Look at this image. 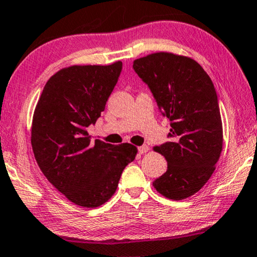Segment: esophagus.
<instances>
[{"instance_id":"obj_1","label":"esophagus","mask_w":257,"mask_h":257,"mask_svg":"<svg viewBox=\"0 0 257 257\" xmlns=\"http://www.w3.org/2000/svg\"><path fill=\"white\" fill-rule=\"evenodd\" d=\"M138 151L140 154H145V153H147L149 151V147L148 146H141V147L138 148Z\"/></svg>"}]
</instances>
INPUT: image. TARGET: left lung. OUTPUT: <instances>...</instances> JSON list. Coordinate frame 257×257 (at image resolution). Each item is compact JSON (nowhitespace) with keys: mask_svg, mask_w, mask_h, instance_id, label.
I'll list each match as a JSON object with an SVG mask.
<instances>
[{"mask_svg":"<svg viewBox=\"0 0 257 257\" xmlns=\"http://www.w3.org/2000/svg\"><path fill=\"white\" fill-rule=\"evenodd\" d=\"M133 69L171 121V141L154 147L166 159L167 171L153 186L168 199H186L207 183L222 153L223 126L215 86L196 60L168 52L136 59Z\"/></svg>","mask_w":257,"mask_h":257,"instance_id":"left-lung-1","label":"left lung"}]
</instances>
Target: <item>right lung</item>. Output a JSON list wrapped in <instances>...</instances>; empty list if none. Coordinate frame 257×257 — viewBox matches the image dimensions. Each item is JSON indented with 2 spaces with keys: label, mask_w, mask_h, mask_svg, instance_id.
Segmentation results:
<instances>
[{
  "label": "right lung",
  "mask_w": 257,
  "mask_h": 257,
  "mask_svg": "<svg viewBox=\"0 0 257 257\" xmlns=\"http://www.w3.org/2000/svg\"><path fill=\"white\" fill-rule=\"evenodd\" d=\"M122 71V63L73 65L45 85L32 122V147L47 180L67 199L98 207L116 192L119 178L138 148L91 141L87 126L104 111Z\"/></svg>",
  "instance_id": "1"
}]
</instances>
